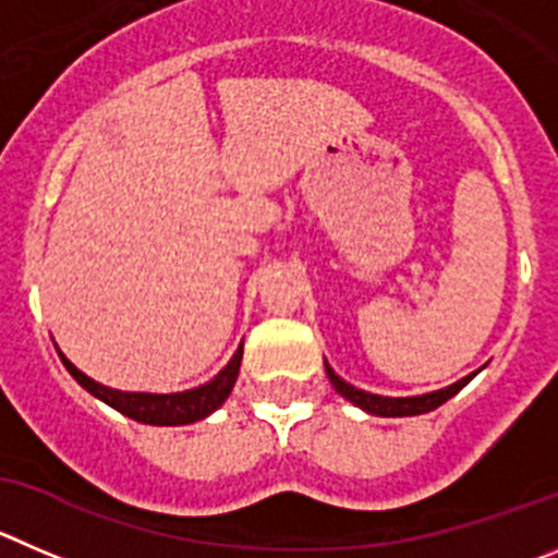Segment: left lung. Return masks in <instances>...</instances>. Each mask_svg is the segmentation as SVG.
Here are the masks:
<instances>
[{"label": "left lung", "mask_w": 558, "mask_h": 558, "mask_svg": "<svg viewBox=\"0 0 558 558\" xmlns=\"http://www.w3.org/2000/svg\"><path fill=\"white\" fill-rule=\"evenodd\" d=\"M327 368V377H330V383L336 385V390L341 393L343 399H350L352 404H357V408H363L366 413L372 415H385V418H397V415H421V413H429V410L440 408L444 402H449L454 393H460L462 388H465L468 383L473 379V374H468V377H462L460 383L449 385V388L444 390H435V393H424V397H408V399H390V397H377V393H366V390L355 388V385L343 383L341 377H338L336 372H332L330 366L325 363Z\"/></svg>", "instance_id": "8db88e82"}]
</instances>
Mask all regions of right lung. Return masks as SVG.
I'll list each match as a JSON object with an SVG mask.
<instances>
[{
	"instance_id": "right-lung-1",
	"label": "right lung",
	"mask_w": 558,
	"mask_h": 558,
	"mask_svg": "<svg viewBox=\"0 0 558 558\" xmlns=\"http://www.w3.org/2000/svg\"><path fill=\"white\" fill-rule=\"evenodd\" d=\"M60 361L65 363V368L71 372V377L82 385L85 390H90L93 397H98L101 402H107L109 408H114L118 413L129 415V418L140 421V424H154V426H179V424H192V421L206 418L208 413H215L222 402L231 393L233 383L239 377V363H242V347L236 350V355L231 357L226 368L217 374L211 383L201 385L195 390H184V393H123V390H112L98 385L96 379H90L87 374H82L80 368L71 361L60 355Z\"/></svg>"
}]
</instances>
